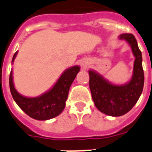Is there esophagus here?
Wrapping results in <instances>:
<instances>
[{
    "label": "esophagus",
    "instance_id": "obj_1",
    "mask_svg": "<svg viewBox=\"0 0 152 152\" xmlns=\"http://www.w3.org/2000/svg\"><path fill=\"white\" fill-rule=\"evenodd\" d=\"M89 65H90V64H89L88 61H83V63H82V67L84 68V69H86V68H87V67L89 66Z\"/></svg>",
    "mask_w": 152,
    "mask_h": 152
}]
</instances>
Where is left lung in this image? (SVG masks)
Returning a JSON list of instances; mask_svg holds the SVG:
<instances>
[{"label":"left lung","instance_id":"obj_1","mask_svg":"<svg viewBox=\"0 0 152 152\" xmlns=\"http://www.w3.org/2000/svg\"><path fill=\"white\" fill-rule=\"evenodd\" d=\"M121 40L128 43L134 54V69L131 81L124 85H114L94 70H89L90 89L95 107L110 116H121L132 109L142 94L144 74L142 66V53L135 37L132 34H123Z\"/></svg>","mask_w":152,"mask_h":152}]
</instances>
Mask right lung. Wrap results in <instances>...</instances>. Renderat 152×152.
<instances>
[{
  "label": "right lung",
  "mask_w": 152,
  "mask_h": 152,
  "mask_svg": "<svg viewBox=\"0 0 152 152\" xmlns=\"http://www.w3.org/2000/svg\"><path fill=\"white\" fill-rule=\"evenodd\" d=\"M17 54L18 52L12 57V62ZM79 70L80 67L78 66L66 69L50 91L35 98H27L18 93L13 85L12 71L11 70L10 75V91L16 103L26 115L37 120H48L62 112L66 107L69 87Z\"/></svg>",
  "instance_id": "obj_1"
}]
</instances>
